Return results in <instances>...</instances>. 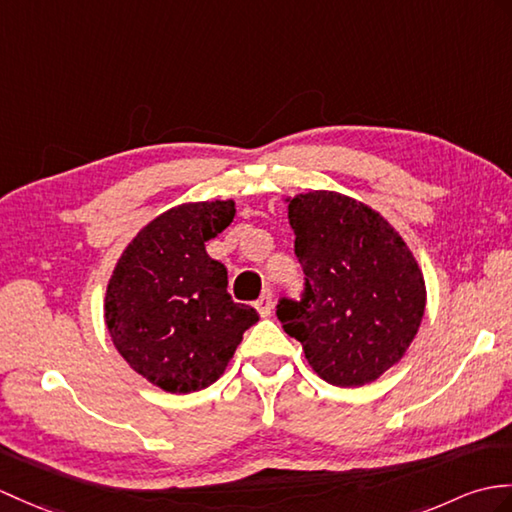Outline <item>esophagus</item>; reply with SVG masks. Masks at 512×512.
Here are the masks:
<instances>
[{
  "mask_svg": "<svg viewBox=\"0 0 512 512\" xmlns=\"http://www.w3.org/2000/svg\"><path fill=\"white\" fill-rule=\"evenodd\" d=\"M255 307H257V312L261 314V318H268L270 312H272V292L266 290L264 294H261L259 301L255 303Z\"/></svg>",
  "mask_w": 512,
  "mask_h": 512,
  "instance_id": "34e87169",
  "label": "esophagus"
}]
</instances>
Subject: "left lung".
Masks as SVG:
<instances>
[{"instance_id": "obj_1", "label": "left lung", "mask_w": 512, "mask_h": 512, "mask_svg": "<svg viewBox=\"0 0 512 512\" xmlns=\"http://www.w3.org/2000/svg\"><path fill=\"white\" fill-rule=\"evenodd\" d=\"M301 299L277 318L327 384L358 388L397 364L419 331L425 281L401 235L371 207L336 192L290 200Z\"/></svg>"}]
</instances>
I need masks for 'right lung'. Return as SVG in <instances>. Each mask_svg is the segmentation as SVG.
<instances>
[{"label": "right lung", "mask_w": 512, "mask_h": 512, "mask_svg": "<svg viewBox=\"0 0 512 512\" xmlns=\"http://www.w3.org/2000/svg\"><path fill=\"white\" fill-rule=\"evenodd\" d=\"M233 200L189 202L154 218L126 246L104 318L133 371L174 395L211 386L259 314L227 292V268L205 244L229 227Z\"/></svg>", "instance_id": "add662e5"}]
</instances>
